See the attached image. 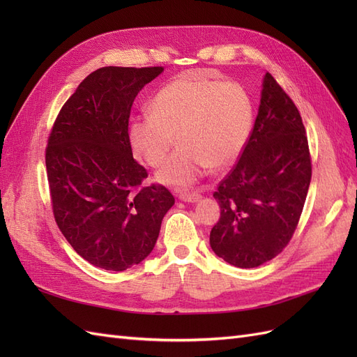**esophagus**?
Masks as SVG:
<instances>
[{"label":"esophagus","instance_id":"esophagus-1","mask_svg":"<svg viewBox=\"0 0 357 357\" xmlns=\"http://www.w3.org/2000/svg\"><path fill=\"white\" fill-rule=\"evenodd\" d=\"M178 199L185 201V202H197L201 199V195L197 192H180Z\"/></svg>","mask_w":357,"mask_h":357}]
</instances>
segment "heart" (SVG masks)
Returning a JSON list of instances; mask_svg holds the SVG:
<instances>
[{
    "mask_svg": "<svg viewBox=\"0 0 357 357\" xmlns=\"http://www.w3.org/2000/svg\"><path fill=\"white\" fill-rule=\"evenodd\" d=\"M149 112L129 125L132 152L150 167H159L176 142L156 178L186 188L210 168L229 167L244 149L253 125L252 100L243 86L185 73L156 92Z\"/></svg>",
    "mask_w": 357,
    "mask_h": 357,
    "instance_id": "heart-1",
    "label": "heart"
}]
</instances>
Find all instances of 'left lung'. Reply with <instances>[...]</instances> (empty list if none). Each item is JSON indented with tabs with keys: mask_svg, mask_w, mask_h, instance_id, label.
<instances>
[{
	"mask_svg": "<svg viewBox=\"0 0 357 357\" xmlns=\"http://www.w3.org/2000/svg\"><path fill=\"white\" fill-rule=\"evenodd\" d=\"M311 181V156L299 110L271 74L240 159L213 197L220 219L213 252L238 268H256L283 252L298 226Z\"/></svg>",
	"mask_w": 357,
	"mask_h": 357,
	"instance_id": "left-lung-1",
	"label": "left lung"
}]
</instances>
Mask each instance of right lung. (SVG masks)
Masks as SVG:
<instances>
[{"instance_id": "1", "label": "right lung", "mask_w": 357, "mask_h": 357, "mask_svg": "<svg viewBox=\"0 0 357 357\" xmlns=\"http://www.w3.org/2000/svg\"><path fill=\"white\" fill-rule=\"evenodd\" d=\"M164 67H102L62 105L47 139L46 171L58 228L84 261L125 271L150 255L174 205L162 185L142 186L147 171L128 142L138 92Z\"/></svg>"}]
</instances>
